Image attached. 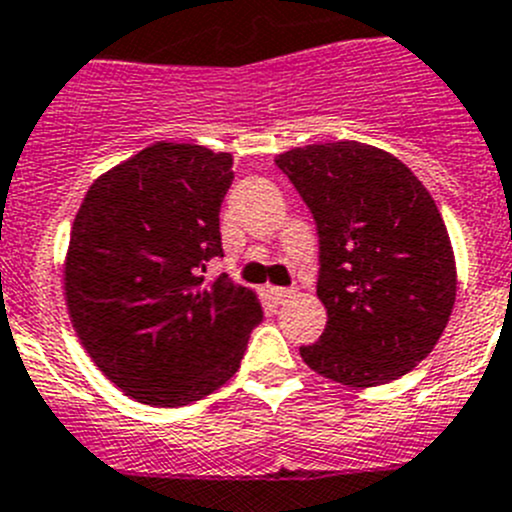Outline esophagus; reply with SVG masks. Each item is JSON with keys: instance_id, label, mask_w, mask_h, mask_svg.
Wrapping results in <instances>:
<instances>
[{"instance_id": "esophagus-1", "label": "esophagus", "mask_w": 512, "mask_h": 512, "mask_svg": "<svg viewBox=\"0 0 512 512\" xmlns=\"http://www.w3.org/2000/svg\"><path fill=\"white\" fill-rule=\"evenodd\" d=\"M269 294L276 304H287L297 292H294V289H284V287H271Z\"/></svg>"}]
</instances>
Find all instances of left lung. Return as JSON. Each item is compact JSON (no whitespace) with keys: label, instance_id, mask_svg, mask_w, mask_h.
<instances>
[{"label":"left lung","instance_id":"left-lung-1","mask_svg":"<svg viewBox=\"0 0 512 512\" xmlns=\"http://www.w3.org/2000/svg\"><path fill=\"white\" fill-rule=\"evenodd\" d=\"M320 236L317 297L327 325L299 355L350 388L391 383L434 350L457 297L447 225L419 177L360 142L309 144L274 159Z\"/></svg>","mask_w":512,"mask_h":512}]
</instances>
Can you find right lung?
Returning a JSON list of instances; mask_svg holds the SVG:
<instances>
[{"mask_svg":"<svg viewBox=\"0 0 512 512\" xmlns=\"http://www.w3.org/2000/svg\"><path fill=\"white\" fill-rule=\"evenodd\" d=\"M233 157L157 142L88 187L65 256V304L93 363L126 396L187 406L241 368L256 294L205 264L223 256Z\"/></svg>","mask_w":512,"mask_h":512,"instance_id":"right-lung-1","label":"right lung"}]
</instances>
